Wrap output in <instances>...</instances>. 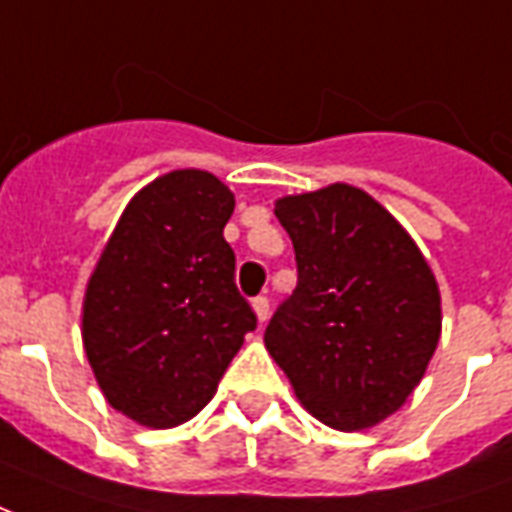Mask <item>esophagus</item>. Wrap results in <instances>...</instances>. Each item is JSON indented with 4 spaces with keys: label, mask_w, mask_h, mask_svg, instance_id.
<instances>
[{
    "label": "esophagus",
    "mask_w": 512,
    "mask_h": 512,
    "mask_svg": "<svg viewBox=\"0 0 512 512\" xmlns=\"http://www.w3.org/2000/svg\"><path fill=\"white\" fill-rule=\"evenodd\" d=\"M252 307H255L257 321L266 323L268 315H271V301H268V296H257V299H252Z\"/></svg>",
    "instance_id": "1"
}]
</instances>
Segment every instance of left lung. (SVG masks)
<instances>
[{"instance_id":"1","label":"left lung","mask_w":512,"mask_h":512,"mask_svg":"<svg viewBox=\"0 0 512 512\" xmlns=\"http://www.w3.org/2000/svg\"><path fill=\"white\" fill-rule=\"evenodd\" d=\"M299 282L266 326L310 414L337 430L376 425L406 403L441 334L425 257L370 194L345 183L277 202Z\"/></svg>"}]
</instances>
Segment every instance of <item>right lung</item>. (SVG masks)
Masks as SVG:
<instances>
[{"label":"right lung","mask_w":512,"mask_h":512,"mask_svg":"<svg viewBox=\"0 0 512 512\" xmlns=\"http://www.w3.org/2000/svg\"><path fill=\"white\" fill-rule=\"evenodd\" d=\"M235 200L202 169L128 202L84 296L82 337L109 406L172 428L208 406L257 315L235 288L224 224Z\"/></svg>","instance_id":"add662e5"}]
</instances>
